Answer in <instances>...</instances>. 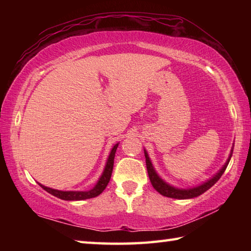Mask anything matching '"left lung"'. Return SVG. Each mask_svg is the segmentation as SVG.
I'll return each instance as SVG.
<instances>
[{
	"label": "left lung",
	"mask_w": 251,
	"mask_h": 251,
	"mask_svg": "<svg viewBox=\"0 0 251 251\" xmlns=\"http://www.w3.org/2000/svg\"><path fill=\"white\" fill-rule=\"evenodd\" d=\"M144 152H145V158H146V167H147V172H148V176H150L151 182L154 188L158 192L160 195H163L165 197H169V198H175V199H189V198H194V197H198L199 195L203 194L207 192L210 187L214 186L216 182L219 180V178L222 177L224 172L226 171V168L229 164V160L231 158L232 155V150L230 151V155H229L228 159L226 161V164L224 165V167L220 169V171L216 174V175L210 178L209 180H207L203 184L193 187V188H187V189H180V188H176V187L171 186L167 184L166 181H164L161 178L158 176V174L156 173L154 166H152L151 161L150 159V156H148L147 151L144 150Z\"/></svg>",
	"instance_id": "obj_1"
}]
</instances>
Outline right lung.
Listing matches in <instances>:
<instances>
[{
  "label": "right lung",
  "instance_id": "1",
  "mask_svg": "<svg viewBox=\"0 0 251 251\" xmlns=\"http://www.w3.org/2000/svg\"><path fill=\"white\" fill-rule=\"evenodd\" d=\"M117 147H118V143L116 145H114L112 151H110L107 161H106L104 172L100 177L99 181L96 182V185L93 187L91 190H87V192H63V190L53 189V188H50V187L43 186L42 184H40V182L39 185L50 195H53V196L57 197L59 199H63V201H84V199H90V198H94L96 196H99L100 194L103 193V190L106 188V186L108 185L110 176H112L113 166H114V157H115Z\"/></svg>",
  "mask_w": 251,
  "mask_h": 251
}]
</instances>
